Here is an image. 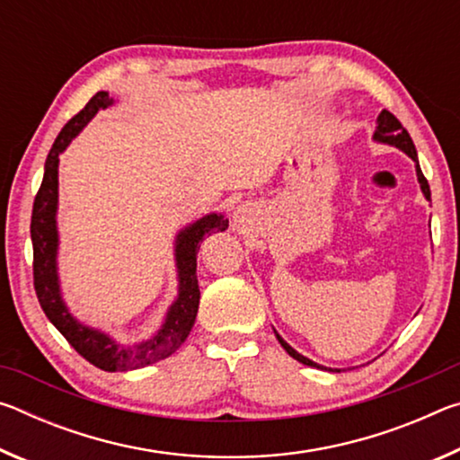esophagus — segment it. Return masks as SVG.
Instances as JSON below:
<instances>
[{
  "instance_id": "esophagus-1",
  "label": "esophagus",
  "mask_w": 460,
  "mask_h": 460,
  "mask_svg": "<svg viewBox=\"0 0 460 460\" xmlns=\"http://www.w3.org/2000/svg\"><path fill=\"white\" fill-rule=\"evenodd\" d=\"M249 213H252V208H249L247 205H243V207H239L237 208V213H235V223H245L247 221V217H249Z\"/></svg>"
}]
</instances>
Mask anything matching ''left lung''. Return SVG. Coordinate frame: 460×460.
Returning <instances> with one entry per match:
<instances>
[{"label":"left lung","instance_id":"8db88e82","mask_svg":"<svg viewBox=\"0 0 460 460\" xmlns=\"http://www.w3.org/2000/svg\"><path fill=\"white\" fill-rule=\"evenodd\" d=\"M376 139H379V142H385V144H392V146H395V147H400V150H403L406 152L411 160L416 162L418 164V155H416V147H414V142H411V137H410V134L406 129H403V126L400 123V119L395 118L394 113H389L387 109H384V111L379 113V118H377V131H376ZM416 172H418V182H420V186H422V192H424V197L430 200V186H428V181H426V176L422 174V170H420V166H416ZM276 337H278V341H279V345H282L284 349H286V353L290 355V357H294L296 361H300V363H305V365H310V367H321V365H316L314 361H310V359H306L305 355H300V353H296L294 349L288 345V342L279 337V334L276 332Z\"/></svg>","mask_w":460,"mask_h":460}]
</instances>
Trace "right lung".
<instances>
[{
    "label": "right lung",
    "instance_id": "1",
    "mask_svg": "<svg viewBox=\"0 0 460 460\" xmlns=\"http://www.w3.org/2000/svg\"><path fill=\"white\" fill-rule=\"evenodd\" d=\"M113 103L107 91H99L89 99L75 118L62 128L60 134L54 139L49 158H46L44 178L40 189L36 192L32 223H30V235H32L34 247V290L38 302L49 316V321L57 326L73 349L89 363L103 371H128L152 365L155 361L166 359L189 337L199 310V279H197V253L202 239L211 235L215 231H225L229 227V221L223 215H207L205 219L190 225L178 235L176 245V261L178 276H181V294L178 300L170 308L166 323L162 331L154 339L136 345L134 349L119 347L105 334L91 331L83 326L68 314L66 306L62 305L58 292L57 278V197H58V154L65 150L68 142L79 134L93 115L99 109H105Z\"/></svg>",
    "mask_w": 460,
    "mask_h": 460
}]
</instances>
